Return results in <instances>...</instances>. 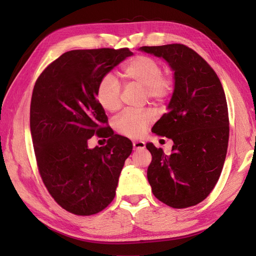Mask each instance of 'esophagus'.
<instances>
[{"label": "esophagus", "mask_w": 256, "mask_h": 256, "mask_svg": "<svg viewBox=\"0 0 256 256\" xmlns=\"http://www.w3.org/2000/svg\"><path fill=\"white\" fill-rule=\"evenodd\" d=\"M145 147V143L143 141H134V150H142Z\"/></svg>", "instance_id": "34e87169"}]
</instances>
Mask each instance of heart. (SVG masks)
Listing matches in <instances>:
<instances>
[{
	"label": "heart",
	"mask_w": 256,
	"mask_h": 256,
	"mask_svg": "<svg viewBox=\"0 0 256 256\" xmlns=\"http://www.w3.org/2000/svg\"><path fill=\"white\" fill-rule=\"evenodd\" d=\"M122 78L127 83L144 88L145 96L152 102H164L173 94L175 82L172 76L162 72L160 62L148 56H136L124 66ZM96 98L99 104L109 112L118 111L122 106V88L111 74L100 79ZM150 111L126 110L114 120V128L118 134L129 138L141 136L152 122Z\"/></svg>",
	"instance_id": "heart-1"
}]
</instances>
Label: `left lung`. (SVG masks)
<instances>
[{
    "instance_id": "1",
    "label": "left lung",
    "mask_w": 256,
    "mask_h": 256,
    "mask_svg": "<svg viewBox=\"0 0 256 256\" xmlns=\"http://www.w3.org/2000/svg\"><path fill=\"white\" fill-rule=\"evenodd\" d=\"M164 58L174 70L168 111L152 131L172 138V154L152 143L147 178L154 196L173 208L204 200L218 182L226 157L230 120L222 84L212 66L182 44L140 48Z\"/></svg>"
}]
</instances>
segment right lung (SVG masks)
<instances>
[{"instance_id": "obj_1", "label": "right lung", "mask_w": 256, "mask_h": 256, "mask_svg": "<svg viewBox=\"0 0 256 256\" xmlns=\"http://www.w3.org/2000/svg\"><path fill=\"white\" fill-rule=\"evenodd\" d=\"M132 54L128 48L68 51L36 80L30 127L37 168L50 196L68 212L96 214L115 196L132 143L104 126L108 118L96 90L104 74ZM95 134L108 137L107 144L88 149Z\"/></svg>"}]
</instances>
